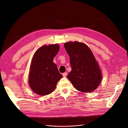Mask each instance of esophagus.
I'll use <instances>...</instances> for the list:
<instances>
[{"instance_id": "34e87169", "label": "esophagus", "mask_w": 128, "mask_h": 128, "mask_svg": "<svg viewBox=\"0 0 128 128\" xmlns=\"http://www.w3.org/2000/svg\"><path fill=\"white\" fill-rule=\"evenodd\" d=\"M67 72H64V73H63V77H66V76H67Z\"/></svg>"}]
</instances>
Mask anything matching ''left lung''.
Here are the masks:
<instances>
[{"label":"left lung","mask_w":128,"mask_h":128,"mask_svg":"<svg viewBox=\"0 0 128 128\" xmlns=\"http://www.w3.org/2000/svg\"><path fill=\"white\" fill-rule=\"evenodd\" d=\"M64 47L70 56L72 70L68 78L77 90L91 92L101 82L99 66L88 46L78 42H68Z\"/></svg>","instance_id":"left-lung-1"}]
</instances>
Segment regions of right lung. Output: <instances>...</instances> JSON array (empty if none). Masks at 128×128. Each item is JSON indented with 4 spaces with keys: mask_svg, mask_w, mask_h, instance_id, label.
<instances>
[{
    "mask_svg": "<svg viewBox=\"0 0 128 128\" xmlns=\"http://www.w3.org/2000/svg\"><path fill=\"white\" fill-rule=\"evenodd\" d=\"M59 49L58 44L43 46L32 57L28 83L32 90L38 95L43 96L52 93L58 82L63 77L53 62Z\"/></svg>",
    "mask_w": 128,
    "mask_h": 128,
    "instance_id": "1",
    "label": "right lung"
}]
</instances>
